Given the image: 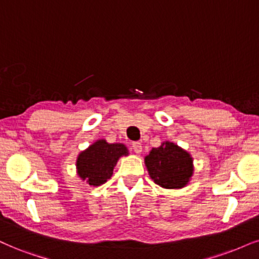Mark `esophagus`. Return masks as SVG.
Instances as JSON below:
<instances>
[{"label":"esophagus","instance_id":"esophagus-1","mask_svg":"<svg viewBox=\"0 0 259 259\" xmlns=\"http://www.w3.org/2000/svg\"><path fill=\"white\" fill-rule=\"evenodd\" d=\"M132 149H133V151L136 152V154H140V152H142V150H143V146H142V144H140V143L136 142V143H133V144H132Z\"/></svg>","mask_w":259,"mask_h":259}]
</instances>
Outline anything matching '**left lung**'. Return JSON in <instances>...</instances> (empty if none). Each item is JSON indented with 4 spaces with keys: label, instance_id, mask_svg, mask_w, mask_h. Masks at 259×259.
Segmentation results:
<instances>
[{
    "label": "left lung",
    "instance_id": "1",
    "mask_svg": "<svg viewBox=\"0 0 259 259\" xmlns=\"http://www.w3.org/2000/svg\"><path fill=\"white\" fill-rule=\"evenodd\" d=\"M150 178L162 188L179 190L190 184L194 173L193 157L175 143L164 140L144 157Z\"/></svg>",
    "mask_w": 259,
    "mask_h": 259
}]
</instances>
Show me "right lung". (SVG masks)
<instances>
[{
  "label": "right lung",
  "instance_id": "right-lung-1",
  "mask_svg": "<svg viewBox=\"0 0 259 259\" xmlns=\"http://www.w3.org/2000/svg\"><path fill=\"white\" fill-rule=\"evenodd\" d=\"M128 154L122 143L110 144L105 139H97L76 157V175L90 186H101L111 178L119 158Z\"/></svg>",
  "mask_w": 259,
  "mask_h": 259
}]
</instances>
